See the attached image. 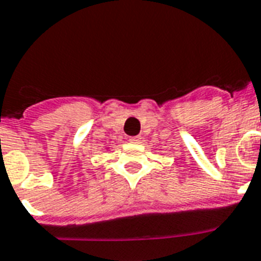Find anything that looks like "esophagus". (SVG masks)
I'll return each mask as SVG.
<instances>
[{
	"label": "esophagus",
	"mask_w": 261,
	"mask_h": 261,
	"mask_svg": "<svg viewBox=\"0 0 261 261\" xmlns=\"http://www.w3.org/2000/svg\"><path fill=\"white\" fill-rule=\"evenodd\" d=\"M141 140L140 136H133V137H129V141L130 143H139V141Z\"/></svg>",
	"instance_id": "esophagus-1"
}]
</instances>
